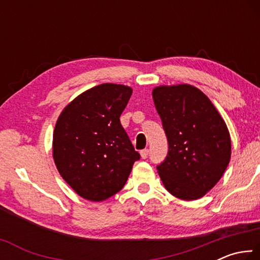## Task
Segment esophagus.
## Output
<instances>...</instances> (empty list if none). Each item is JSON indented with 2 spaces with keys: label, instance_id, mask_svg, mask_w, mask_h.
<instances>
[{
  "label": "esophagus",
  "instance_id": "34e87169",
  "mask_svg": "<svg viewBox=\"0 0 260 260\" xmlns=\"http://www.w3.org/2000/svg\"><path fill=\"white\" fill-rule=\"evenodd\" d=\"M140 155H141V157H142V159H146L149 155V150L148 149H143V150L140 151Z\"/></svg>",
  "mask_w": 260,
  "mask_h": 260
}]
</instances>
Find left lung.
<instances>
[{"mask_svg":"<svg viewBox=\"0 0 260 260\" xmlns=\"http://www.w3.org/2000/svg\"><path fill=\"white\" fill-rule=\"evenodd\" d=\"M152 99L169 141L167 157L157 166L161 182L180 200H199L230 164L226 122L208 96L188 83L155 87Z\"/></svg>","mask_w":260,"mask_h":260,"instance_id":"obj_1","label":"left lung"}]
</instances>
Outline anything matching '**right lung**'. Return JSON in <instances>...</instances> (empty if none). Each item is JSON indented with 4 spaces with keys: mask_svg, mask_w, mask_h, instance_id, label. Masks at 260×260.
<instances>
[{
    "mask_svg": "<svg viewBox=\"0 0 260 260\" xmlns=\"http://www.w3.org/2000/svg\"><path fill=\"white\" fill-rule=\"evenodd\" d=\"M132 91L117 83L95 86L71 101L56 121L55 165L82 199L102 202L120 191L140 159L119 119Z\"/></svg>",
    "mask_w": 260,
    "mask_h": 260,
    "instance_id": "right-lung-1",
    "label": "right lung"
}]
</instances>
